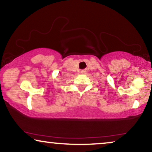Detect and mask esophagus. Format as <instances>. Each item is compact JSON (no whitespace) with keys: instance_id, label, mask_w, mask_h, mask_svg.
<instances>
[{"instance_id":"obj_1","label":"esophagus","mask_w":152,"mask_h":152,"mask_svg":"<svg viewBox=\"0 0 152 152\" xmlns=\"http://www.w3.org/2000/svg\"><path fill=\"white\" fill-rule=\"evenodd\" d=\"M86 70H83V71H81V73L82 74H84V73H86Z\"/></svg>"}]
</instances>
